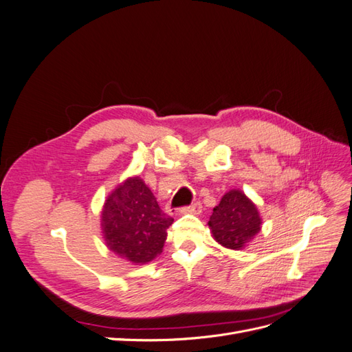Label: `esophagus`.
<instances>
[{
    "label": "esophagus",
    "instance_id": "34e87169",
    "mask_svg": "<svg viewBox=\"0 0 352 352\" xmlns=\"http://www.w3.org/2000/svg\"><path fill=\"white\" fill-rule=\"evenodd\" d=\"M201 211H202L201 202H194V204H190V206L184 207L182 210H180V212H189V214H199Z\"/></svg>",
    "mask_w": 352,
    "mask_h": 352
}]
</instances>
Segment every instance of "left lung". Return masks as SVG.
Returning <instances> with one entry per match:
<instances>
[{
  "label": "left lung",
  "mask_w": 352,
  "mask_h": 352,
  "mask_svg": "<svg viewBox=\"0 0 352 352\" xmlns=\"http://www.w3.org/2000/svg\"><path fill=\"white\" fill-rule=\"evenodd\" d=\"M208 226L223 247L241 250L261 229V219L254 202L241 190L233 189L212 208Z\"/></svg>",
  "instance_id": "obj_1"
}]
</instances>
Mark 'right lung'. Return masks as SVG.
I'll return each mask as SVG.
<instances>
[{
    "label": "right lung",
    "instance_id": "right-lung-1",
    "mask_svg": "<svg viewBox=\"0 0 352 352\" xmlns=\"http://www.w3.org/2000/svg\"><path fill=\"white\" fill-rule=\"evenodd\" d=\"M107 247L132 263H148L162 252L173 219L140 177L127 179L107 198L101 219Z\"/></svg>",
    "mask_w": 352,
    "mask_h": 352
}]
</instances>
